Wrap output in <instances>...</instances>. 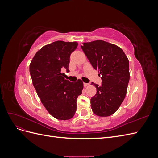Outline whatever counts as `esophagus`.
I'll return each mask as SVG.
<instances>
[{
  "label": "esophagus",
  "instance_id": "1",
  "mask_svg": "<svg viewBox=\"0 0 158 158\" xmlns=\"http://www.w3.org/2000/svg\"><path fill=\"white\" fill-rule=\"evenodd\" d=\"M89 85V84H88V83H84V87H87V86H88Z\"/></svg>",
  "mask_w": 158,
  "mask_h": 158
}]
</instances>
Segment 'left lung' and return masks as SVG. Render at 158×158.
Returning <instances> with one entry per match:
<instances>
[{
    "label": "left lung",
    "mask_w": 158,
    "mask_h": 158,
    "mask_svg": "<svg viewBox=\"0 0 158 158\" xmlns=\"http://www.w3.org/2000/svg\"><path fill=\"white\" fill-rule=\"evenodd\" d=\"M81 47L93 68L102 75L101 85L92 83L97 90L91 98L92 111L99 117L111 115L126 96L130 79L127 56L117 45L102 40L84 43Z\"/></svg>",
    "instance_id": "obj_1"
}]
</instances>
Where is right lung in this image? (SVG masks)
Returning <instances> with one entry per match:
<instances>
[{"mask_svg": "<svg viewBox=\"0 0 158 158\" xmlns=\"http://www.w3.org/2000/svg\"><path fill=\"white\" fill-rule=\"evenodd\" d=\"M77 42L56 41L38 51L30 64V73L38 96L51 115L58 120L73 118L76 101L82 94V81L65 80L63 70L69 72L70 56Z\"/></svg>", "mask_w": 158, "mask_h": 158, "instance_id": "obj_1", "label": "right lung"}]
</instances>
